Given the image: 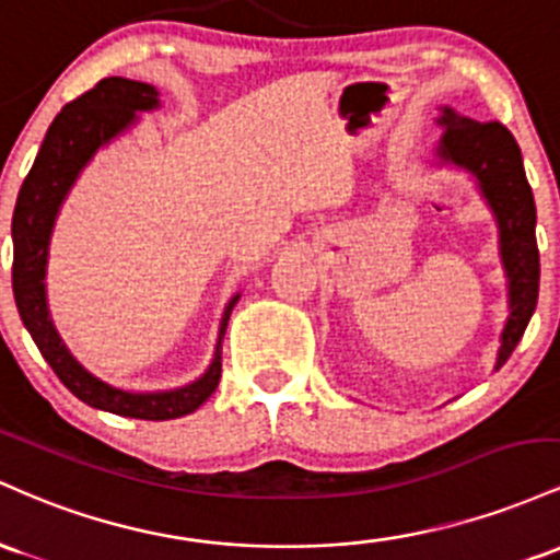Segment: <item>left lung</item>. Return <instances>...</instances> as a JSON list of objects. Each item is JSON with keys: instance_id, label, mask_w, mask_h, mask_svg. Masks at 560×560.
<instances>
[{"instance_id": "1", "label": "left lung", "mask_w": 560, "mask_h": 560, "mask_svg": "<svg viewBox=\"0 0 560 560\" xmlns=\"http://www.w3.org/2000/svg\"><path fill=\"white\" fill-rule=\"evenodd\" d=\"M436 124L442 127L436 163L470 174L498 224L500 261L508 280V319L502 325L498 362H494V370H500L518 347L537 310L539 250L534 235L537 209H534L532 187L526 182L518 144L502 124L474 121L447 105L439 108Z\"/></svg>"}]
</instances>
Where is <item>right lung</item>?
<instances>
[{
    "instance_id": "right-lung-1",
    "label": "right lung",
    "mask_w": 560,
    "mask_h": 560,
    "mask_svg": "<svg viewBox=\"0 0 560 560\" xmlns=\"http://www.w3.org/2000/svg\"><path fill=\"white\" fill-rule=\"evenodd\" d=\"M161 108V94L144 81L110 77L97 81V86L68 103L55 121L49 124L39 153L28 177L18 192L12 211V293L23 325L39 347L42 357L66 383L68 392L84 405L140 420H174L196 412L217 392L222 378V341L228 330L232 306L241 293H235L224 306L219 319L217 347L206 373L192 383L166 392H129L110 386L81 364L62 336L55 328L47 304V259L55 222L68 192L77 185L79 174L94 159L100 148L118 140L140 121V113Z\"/></svg>"
}]
</instances>
